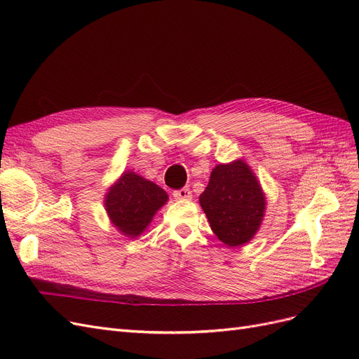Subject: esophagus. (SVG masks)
<instances>
[{"mask_svg":"<svg viewBox=\"0 0 359 359\" xmlns=\"http://www.w3.org/2000/svg\"><path fill=\"white\" fill-rule=\"evenodd\" d=\"M173 198L178 199V201H189V199H191V191L189 189L175 190V191H173Z\"/></svg>","mask_w":359,"mask_h":359,"instance_id":"34e87169","label":"esophagus"}]
</instances>
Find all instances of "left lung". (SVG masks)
<instances>
[{"mask_svg":"<svg viewBox=\"0 0 359 359\" xmlns=\"http://www.w3.org/2000/svg\"><path fill=\"white\" fill-rule=\"evenodd\" d=\"M199 203L212 232L227 247H240L252 241L266 210L260 182L241 158L212 169Z\"/></svg>","mask_w":359,"mask_h":359,"instance_id":"left-lung-1","label":"left lung"}]
</instances>
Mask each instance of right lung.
<instances>
[{
  "mask_svg": "<svg viewBox=\"0 0 359 359\" xmlns=\"http://www.w3.org/2000/svg\"><path fill=\"white\" fill-rule=\"evenodd\" d=\"M168 199V193L156 182L126 170L104 194V210L119 233L137 238Z\"/></svg>",
  "mask_w": 359,
  "mask_h": 359,
  "instance_id": "add662e5",
  "label": "right lung"
}]
</instances>
